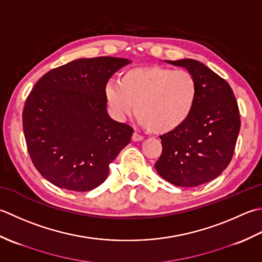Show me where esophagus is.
<instances>
[{
	"label": "esophagus",
	"instance_id": "34e87169",
	"mask_svg": "<svg viewBox=\"0 0 262 262\" xmlns=\"http://www.w3.org/2000/svg\"><path fill=\"white\" fill-rule=\"evenodd\" d=\"M132 140L133 141H141V140H143V137L141 135H139V133H137V132H133Z\"/></svg>",
	"mask_w": 262,
	"mask_h": 262
}]
</instances>
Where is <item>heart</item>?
I'll return each instance as SVG.
<instances>
[{"label":"heart","mask_w":262,"mask_h":262,"mask_svg":"<svg viewBox=\"0 0 262 262\" xmlns=\"http://www.w3.org/2000/svg\"><path fill=\"white\" fill-rule=\"evenodd\" d=\"M105 99L116 120L124 121L133 111L149 130L168 133L182 125L194 107L198 84L188 70L148 66L126 70L120 82L110 80Z\"/></svg>","instance_id":"heart-1"}]
</instances>
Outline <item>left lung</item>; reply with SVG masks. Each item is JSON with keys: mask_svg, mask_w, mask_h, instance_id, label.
<instances>
[{"mask_svg": "<svg viewBox=\"0 0 262 262\" xmlns=\"http://www.w3.org/2000/svg\"><path fill=\"white\" fill-rule=\"evenodd\" d=\"M195 77L198 95L189 119L179 129L161 136L163 151L157 173L176 186L193 188L221 175L231 163L241 127L231 86L199 61H166Z\"/></svg>", "mask_w": 262, "mask_h": 262, "instance_id": "8db88e82", "label": "left lung"}]
</instances>
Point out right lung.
I'll return each mask as SVG.
<instances>
[{"label":"right lung","instance_id":"add662e5","mask_svg":"<svg viewBox=\"0 0 262 262\" xmlns=\"http://www.w3.org/2000/svg\"><path fill=\"white\" fill-rule=\"evenodd\" d=\"M126 58H79L49 71L34 86L23 112L34 166L58 188L86 192L104 182L110 164L133 129L112 120L104 88Z\"/></svg>","mask_w":262,"mask_h":262}]
</instances>
